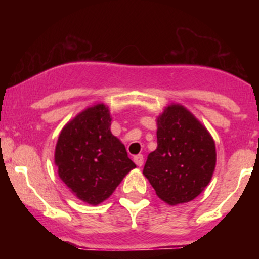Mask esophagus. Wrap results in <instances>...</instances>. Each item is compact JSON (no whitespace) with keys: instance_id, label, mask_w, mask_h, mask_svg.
Masks as SVG:
<instances>
[{"instance_id":"1","label":"esophagus","mask_w":259,"mask_h":259,"mask_svg":"<svg viewBox=\"0 0 259 259\" xmlns=\"http://www.w3.org/2000/svg\"><path fill=\"white\" fill-rule=\"evenodd\" d=\"M133 161H135V163L138 166V167H141V166L143 165V156L142 155L135 156V157H133Z\"/></svg>"}]
</instances>
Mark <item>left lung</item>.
<instances>
[{
	"instance_id": "1",
	"label": "left lung",
	"mask_w": 259,
	"mask_h": 259,
	"mask_svg": "<svg viewBox=\"0 0 259 259\" xmlns=\"http://www.w3.org/2000/svg\"><path fill=\"white\" fill-rule=\"evenodd\" d=\"M157 148L147 156L143 175L170 205L195 199L215 170V143L208 130L181 104L157 117Z\"/></svg>"
}]
</instances>
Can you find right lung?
<instances>
[{"label": "right lung", "mask_w": 259, "mask_h": 259, "mask_svg": "<svg viewBox=\"0 0 259 259\" xmlns=\"http://www.w3.org/2000/svg\"><path fill=\"white\" fill-rule=\"evenodd\" d=\"M106 104L88 107L64 126L55 147L59 178L84 203L98 205L113 194L135 163L112 135Z\"/></svg>", "instance_id": "1"}]
</instances>
